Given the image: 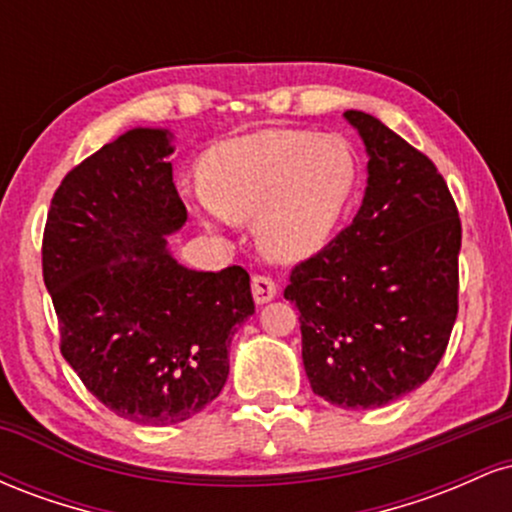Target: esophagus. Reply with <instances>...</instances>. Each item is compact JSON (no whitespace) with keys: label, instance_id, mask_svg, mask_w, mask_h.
Masks as SVG:
<instances>
[{"label":"esophagus","instance_id":"34e87169","mask_svg":"<svg viewBox=\"0 0 512 512\" xmlns=\"http://www.w3.org/2000/svg\"><path fill=\"white\" fill-rule=\"evenodd\" d=\"M252 296H255V303H269L276 296V284L274 279L264 274L252 276Z\"/></svg>","mask_w":512,"mask_h":512}]
</instances>
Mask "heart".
Listing matches in <instances>:
<instances>
[{"label": "heart", "instance_id": "b5f03b06", "mask_svg": "<svg viewBox=\"0 0 512 512\" xmlns=\"http://www.w3.org/2000/svg\"><path fill=\"white\" fill-rule=\"evenodd\" d=\"M199 178L197 209L209 221L255 216L267 255L303 260L332 238L356 190L358 161L342 137L260 129L214 146Z\"/></svg>", "mask_w": 512, "mask_h": 512}]
</instances>
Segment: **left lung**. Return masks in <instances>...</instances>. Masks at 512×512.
<instances>
[{
	"label": "left lung",
	"mask_w": 512,
	"mask_h": 512,
	"mask_svg": "<svg viewBox=\"0 0 512 512\" xmlns=\"http://www.w3.org/2000/svg\"><path fill=\"white\" fill-rule=\"evenodd\" d=\"M368 151L354 221L291 269L315 395L375 409L424 385L457 317L462 223L433 161L378 117L346 110Z\"/></svg>",
	"instance_id": "1"
}]
</instances>
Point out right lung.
<instances>
[{
  "label": "right lung",
  "instance_id": "obj_1",
  "mask_svg": "<svg viewBox=\"0 0 512 512\" xmlns=\"http://www.w3.org/2000/svg\"><path fill=\"white\" fill-rule=\"evenodd\" d=\"M170 154L166 129H129L64 175L43 233L62 356L98 402L144 426L219 397L231 334L255 313L243 267L170 257L166 236L187 221Z\"/></svg>",
  "mask_w": 512,
  "mask_h": 512
}]
</instances>
